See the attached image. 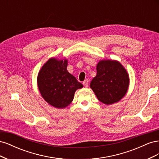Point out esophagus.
<instances>
[{
  "instance_id": "1",
  "label": "esophagus",
  "mask_w": 159,
  "mask_h": 159,
  "mask_svg": "<svg viewBox=\"0 0 159 159\" xmlns=\"http://www.w3.org/2000/svg\"><path fill=\"white\" fill-rule=\"evenodd\" d=\"M83 84H84V85L85 86V88H88V85H89V80H85V81H84Z\"/></svg>"
}]
</instances>
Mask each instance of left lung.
Segmentation results:
<instances>
[{
    "label": "left lung",
    "instance_id": "1",
    "mask_svg": "<svg viewBox=\"0 0 159 159\" xmlns=\"http://www.w3.org/2000/svg\"><path fill=\"white\" fill-rule=\"evenodd\" d=\"M97 75L90 83L96 97L105 105L119 102L127 92L129 74L117 60H100L96 67Z\"/></svg>",
    "mask_w": 159,
    "mask_h": 159
}]
</instances>
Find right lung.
<instances>
[{
	"label": "right lung",
	"mask_w": 159,
	"mask_h": 159,
	"mask_svg": "<svg viewBox=\"0 0 159 159\" xmlns=\"http://www.w3.org/2000/svg\"><path fill=\"white\" fill-rule=\"evenodd\" d=\"M68 60L51 57L38 72V87L42 97L57 109L68 107L74 99L75 91L83 85L70 74Z\"/></svg>",
	"instance_id": "obj_1"
}]
</instances>
